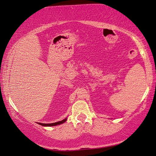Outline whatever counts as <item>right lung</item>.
Listing matches in <instances>:
<instances>
[{
	"instance_id": "1",
	"label": "right lung",
	"mask_w": 156,
	"mask_h": 156,
	"mask_svg": "<svg viewBox=\"0 0 156 156\" xmlns=\"http://www.w3.org/2000/svg\"><path fill=\"white\" fill-rule=\"evenodd\" d=\"M66 118L65 119L62 120V121H60V122H57L55 123H51V124H41V123H39V124L41 125V126H56V125H59V124H63V123H64L66 121Z\"/></svg>"
}]
</instances>
